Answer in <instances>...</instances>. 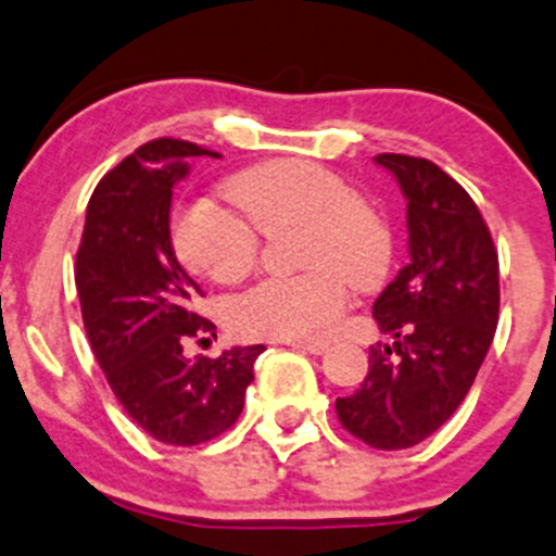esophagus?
Segmentation results:
<instances>
[{"instance_id":"obj_1","label":"esophagus","mask_w":556,"mask_h":556,"mask_svg":"<svg viewBox=\"0 0 556 556\" xmlns=\"http://www.w3.org/2000/svg\"><path fill=\"white\" fill-rule=\"evenodd\" d=\"M288 346L298 349V352H306V354H325L327 352V343H312V341H288Z\"/></svg>"}]
</instances>
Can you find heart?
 Here are the masks:
<instances>
[{
	"label": "heart",
	"instance_id": "heart-1",
	"mask_svg": "<svg viewBox=\"0 0 556 556\" xmlns=\"http://www.w3.org/2000/svg\"><path fill=\"white\" fill-rule=\"evenodd\" d=\"M233 207L194 200L175 213L173 244L186 266L215 282H237L253 268L258 231L301 224L308 271L268 277L231 306L233 330L250 338L325 341L349 301V279L367 285L389 261L383 220L346 180L303 160H279L237 175L226 189Z\"/></svg>",
	"mask_w": 556,
	"mask_h": 556
}]
</instances>
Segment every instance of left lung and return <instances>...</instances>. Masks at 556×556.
Masks as SVG:
<instances>
[{
  "mask_svg": "<svg viewBox=\"0 0 556 556\" xmlns=\"http://www.w3.org/2000/svg\"><path fill=\"white\" fill-rule=\"evenodd\" d=\"M407 200L410 261L372 303L391 346L370 349L359 389L338 396V420L376 450H405L458 410L498 327V253L482 213L445 170L378 154Z\"/></svg>",
  "mask_w": 556,
  "mask_h": 556,
  "instance_id": "obj_1",
  "label": "left lung"
}]
</instances>
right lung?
Masks as SVG:
<instances>
[{
  "mask_svg": "<svg viewBox=\"0 0 556 556\" xmlns=\"http://www.w3.org/2000/svg\"><path fill=\"white\" fill-rule=\"evenodd\" d=\"M213 151L156 138L101 178L87 202L77 250V293L103 376L146 434L189 447L231 429L263 346L186 359L184 343L213 332L197 314L200 285L170 242L173 189L194 156Z\"/></svg>",
  "mask_w": 556,
  "mask_h": 556,
  "instance_id": "right-lung-1",
  "label": "right lung"
}]
</instances>
